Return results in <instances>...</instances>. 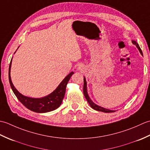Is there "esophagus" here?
Wrapping results in <instances>:
<instances>
[{
	"label": "esophagus",
	"instance_id": "obj_1",
	"mask_svg": "<svg viewBox=\"0 0 150 150\" xmlns=\"http://www.w3.org/2000/svg\"><path fill=\"white\" fill-rule=\"evenodd\" d=\"M79 69H82V67H81H81H79Z\"/></svg>",
	"mask_w": 150,
	"mask_h": 150
}]
</instances>
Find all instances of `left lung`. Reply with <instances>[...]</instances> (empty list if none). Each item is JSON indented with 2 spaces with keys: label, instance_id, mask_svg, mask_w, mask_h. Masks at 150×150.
I'll use <instances>...</instances> for the list:
<instances>
[{
  "label": "left lung",
  "instance_id": "1",
  "mask_svg": "<svg viewBox=\"0 0 150 150\" xmlns=\"http://www.w3.org/2000/svg\"><path fill=\"white\" fill-rule=\"evenodd\" d=\"M132 42L135 44V45H136V46L137 47V48L139 49V52H141V55H143L142 54V50L141 49V47H139L138 43H137V42L135 40H133ZM83 93H84V97L85 98H86L87 101L88 102L89 104L90 105L91 108H93V109L97 110V111H102V112H104V113H111V112H115V111H113V110H108V109H105V108H102L100 106H97V105H96L95 104H94L93 102L91 101V100L90 98V97H89L88 95V93H87V89H86V79L85 78H84V86H83Z\"/></svg>",
  "mask_w": 150,
  "mask_h": 150
}]
</instances>
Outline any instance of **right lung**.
Listing matches in <instances>:
<instances>
[{"label": "right lung", "instance_id": "1", "mask_svg": "<svg viewBox=\"0 0 150 150\" xmlns=\"http://www.w3.org/2000/svg\"><path fill=\"white\" fill-rule=\"evenodd\" d=\"M11 64V60L9 67V84H10L11 88L15 96L25 107L28 108V110L36 113H46L55 110L60 106L63 98L64 97L67 84H68L70 78L74 73L71 72L67 77H66L53 93L43 98H33L24 96L19 93L14 87L10 77Z\"/></svg>", "mask_w": 150, "mask_h": 150}]
</instances>
